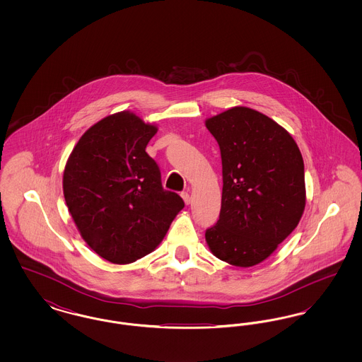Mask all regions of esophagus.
Segmentation results:
<instances>
[{"mask_svg": "<svg viewBox=\"0 0 362 362\" xmlns=\"http://www.w3.org/2000/svg\"><path fill=\"white\" fill-rule=\"evenodd\" d=\"M182 197H183L185 204H186V205H189V202H191V197H189V192H187V191H183V192H182Z\"/></svg>", "mask_w": 362, "mask_h": 362, "instance_id": "34e87169", "label": "esophagus"}]
</instances>
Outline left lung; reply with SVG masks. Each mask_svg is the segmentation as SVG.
Here are the masks:
<instances>
[{"mask_svg": "<svg viewBox=\"0 0 362 362\" xmlns=\"http://www.w3.org/2000/svg\"><path fill=\"white\" fill-rule=\"evenodd\" d=\"M206 127L223 161L221 210L206 229L209 248L233 266H255L276 251L303 216V156L284 127L247 107L207 119Z\"/></svg>", "mask_w": 362, "mask_h": 362, "instance_id": "8db88e82", "label": "left lung"}]
</instances>
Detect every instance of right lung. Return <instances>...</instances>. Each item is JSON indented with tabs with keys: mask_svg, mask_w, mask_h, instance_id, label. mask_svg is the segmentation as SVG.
<instances>
[{
	"mask_svg": "<svg viewBox=\"0 0 362 362\" xmlns=\"http://www.w3.org/2000/svg\"><path fill=\"white\" fill-rule=\"evenodd\" d=\"M156 126L129 111L104 118L78 139L64 173V195L86 244L126 264L152 252L185 202L163 189L145 152Z\"/></svg>",
	"mask_w": 362,
	"mask_h": 362,
	"instance_id": "add662e5",
	"label": "right lung"
}]
</instances>
